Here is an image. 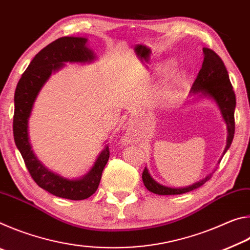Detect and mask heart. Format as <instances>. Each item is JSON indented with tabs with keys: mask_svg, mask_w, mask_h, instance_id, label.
I'll return each instance as SVG.
<instances>
[{
	"mask_svg": "<svg viewBox=\"0 0 250 250\" xmlns=\"http://www.w3.org/2000/svg\"><path fill=\"white\" fill-rule=\"evenodd\" d=\"M184 78H185V73L183 70L176 71L174 76H173V83H176V84L181 83L184 80Z\"/></svg>",
	"mask_w": 250,
	"mask_h": 250,
	"instance_id": "1",
	"label": "heart"
}]
</instances>
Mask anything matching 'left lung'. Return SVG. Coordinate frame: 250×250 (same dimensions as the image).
Returning <instances> with one entry per match:
<instances>
[{
    "mask_svg": "<svg viewBox=\"0 0 250 250\" xmlns=\"http://www.w3.org/2000/svg\"><path fill=\"white\" fill-rule=\"evenodd\" d=\"M203 53H204V61H203L202 68L198 71L195 82L193 83L191 92L193 95H198L200 97H208L217 104L223 119L227 125V142L225 150L223 152V154H225L234 139L236 97L234 90H232L229 76H228L227 69L221 57L214 50L206 47L203 48ZM210 177L211 173L205 179L192 185L185 186V188H168V186L160 184L152 179L146 167H145L142 173L143 184L150 192L158 194V195H177V194L188 193L205 184L206 181H208Z\"/></svg>",
    "mask_w": 250,
    "mask_h": 250,
    "instance_id": "8db88e82",
    "label": "left lung"
}]
</instances>
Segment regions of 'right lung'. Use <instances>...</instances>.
Returning a JSON list of instances; mask_svg holds the SVG:
<instances>
[{
    "mask_svg": "<svg viewBox=\"0 0 250 250\" xmlns=\"http://www.w3.org/2000/svg\"><path fill=\"white\" fill-rule=\"evenodd\" d=\"M84 37H61L46 46L33 58L16 86L14 95L13 134L27 170L35 183L55 196L67 200H86L98 188L101 174L109 160V146H105L94 167L80 179L69 180L42 164L32 150L28 139V119L34 103L50 75L65 66V62H90L95 53L86 46Z\"/></svg>",
    "mask_w": 250,
    "mask_h": 250,
    "instance_id": "1",
    "label": "right lung"
}]
</instances>
